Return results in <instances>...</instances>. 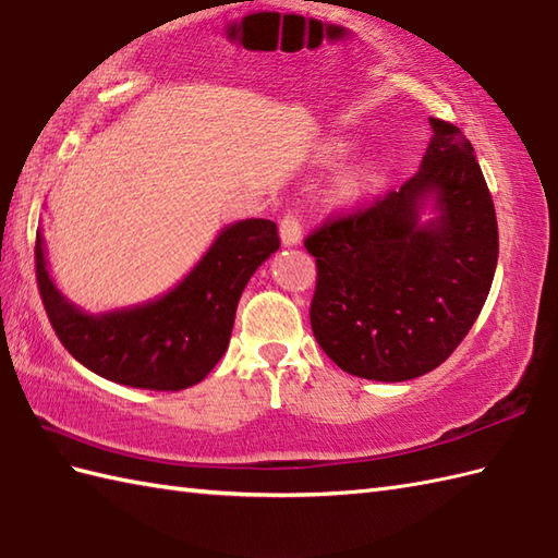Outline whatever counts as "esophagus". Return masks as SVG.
<instances>
[{
	"label": "esophagus",
	"instance_id": "obj_1",
	"mask_svg": "<svg viewBox=\"0 0 558 558\" xmlns=\"http://www.w3.org/2000/svg\"><path fill=\"white\" fill-rule=\"evenodd\" d=\"M280 236L282 244H300L302 242V218L298 210H286L280 218Z\"/></svg>",
	"mask_w": 558,
	"mask_h": 558
}]
</instances>
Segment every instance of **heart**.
<instances>
[{"label": "heart", "instance_id": "1", "mask_svg": "<svg viewBox=\"0 0 558 558\" xmlns=\"http://www.w3.org/2000/svg\"><path fill=\"white\" fill-rule=\"evenodd\" d=\"M350 184H352V186H354V184H357V182H354V180H352V182H350Z\"/></svg>", "mask_w": 558, "mask_h": 558}]
</instances>
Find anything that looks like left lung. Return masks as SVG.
Masks as SVG:
<instances>
[{
	"label": "left lung",
	"instance_id": "1",
	"mask_svg": "<svg viewBox=\"0 0 558 558\" xmlns=\"http://www.w3.org/2000/svg\"><path fill=\"white\" fill-rule=\"evenodd\" d=\"M429 124L432 144L405 184L304 236L316 258L314 338L342 372L372 381H410L446 362L477 322L499 258L475 148L456 124ZM429 195L442 216L422 229Z\"/></svg>",
	"mask_w": 558,
	"mask_h": 558
}]
</instances>
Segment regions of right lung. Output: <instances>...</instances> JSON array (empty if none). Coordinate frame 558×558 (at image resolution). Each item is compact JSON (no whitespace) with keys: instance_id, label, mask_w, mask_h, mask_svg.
<instances>
[{"instance_id":"add662e5","label":"right lung","mask_w":558,"mask_h":558,"mask_svg":"<svg viewBox=\"0 0 558 558\" xmlns=\"http://www.w3.org/2000/svg\"><path fill=\"white\" fill-rule=\"evenodd\" d=\"M278 246V225L272 220L234 222L165 298L134 310L88 316L54 290L38 232L35 280L47 318L71 357L114 384L182 390L204 381L228 350L236 302L254 270Z\"/></svg>"}]
</instances>
